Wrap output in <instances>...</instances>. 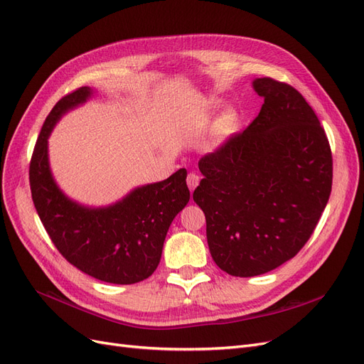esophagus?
I'll list each match as a JSON object with an SVG mask.
<instances>
[{
  "label": "esophagus",
  "instance_id": "esophagus-1",
  "mask_svg": "<svg viewBox=\"0 0 364 364\" xmlns=\"http://www.w3.org/2000/svg\"><path fill=\"white\" fill-rule=\"evenodd\" d=\"M199 182H200V178H199V174H196V173H190L188 178H186V183H188V188L191 193L196 190V186L199 185Z\"/></svg>",
  "mask_w": 364,
  "mask_h": 364
}]
</instances>
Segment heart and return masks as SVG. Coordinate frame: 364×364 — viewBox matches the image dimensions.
Masks as SVG:
<instances>
[{
    "label": "heart",
    "instance_id": "heart-1",
    "mask_svg": "<svg viewBox=\"0 0 364 364\" xmlns=\"http://www.w3.org/2000/svg\"><path fill=\"white\" fill-rule=\"evenodd\" d=\"M213 107V102H206L203 106V112L208 114ZM237 123L238 115L234 109H223V111L215 117L211 129H209L206 144L211 149H218L220 146L225 144V141L232 135V132L235 130Z\"/></svg>",
    "mask_w": 364,
    "mask_h": 364
}]
</instances>
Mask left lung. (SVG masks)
<instances>
[{
    "instance_id": "8db88e82",
    "label": "left lung",
    "mask_w": 364,
    "mask_h": 364,
    "mask_svg": "<svg viewBox=\"0 0 364 364\" xmlns=\"http://www.w3.org/2000/svg\"><path fill=\"white\" fill-rule=\"evenodd\" d=\"M258 117L199 161L193 194L206 217L217 266L232 277L267 273L311 237L333 186L331 147L317 115L293 86L253 80Z\"/></svg>"
}]
</instances>
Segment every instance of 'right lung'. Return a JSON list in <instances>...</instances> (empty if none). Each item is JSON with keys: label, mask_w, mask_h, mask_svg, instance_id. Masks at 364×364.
Listing matches in <instances>:
<instances>
[{"label": "right lung", "mask_w": 364, "mask_h": 364, "mask_svg": "<svg viewBox=\"0 0 364 364\" xmlns=\"http://www.w3.org/2000/svg\"><path fill=\"white\" fill-rule=\"evenodd\" d=\"M91 95V87H79L51 109L30 161L31 199L54 246L74 267L105 282L135 284L156 270L173 218L190 200L186 170L138 186L103 208L83 206L65 196L50 170L48 136L63 114Z\"/></svg>", "instance_id": "add662e5"}]
</instances>
